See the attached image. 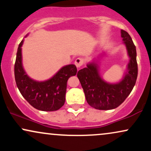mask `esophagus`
I'll use <instances>...</instances> for the list:
<instances>
[{"label": "esophagus", "instance_id": "1", "mask_svg": "<svg viewBox=\"0 0 151 151\" xmlns=\"http://www.w3.org/2000/svg\"><path fill=\"white\" fill-rule=\"evenodd\" d=\"M83 63H84V60L81 58H77V60H75V62H74V64H75L76 67H77V68L81 67V66H82Z\"/></svg>", "mask_w": 151, "mask_h": 151}]
</instances>
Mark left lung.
<instances>
[{"label":"left lung","mask_w":151,"mask_h":151,"mask_svg":"<svg viewBox=\"0 0 151 151\" xmlns=\"http://www.w3.org/2000/svg\"><path fill=\"white\" fill-rule=\"evenodd\" d=\"M121 36L127 50L129 62L120 80L108 82L101 76L99 60L104 56V52L99 55L97 59H93L87 63L86 67L77 72L86 101L91 107L99 110L117 108L128 97L136 84L138 76L136 46L127 32L121 30Z\"/></svg>","instance_id":"8db88e82"}]
</instances>
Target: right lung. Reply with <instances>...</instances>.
Listing matches in <instances>:
<instances>
[{
    "instance_id": "right-lung-1",
    "label": "right lung",
    "mask_w": 151,
    "mask_h": 151,
    "mask_svg": "<svg viewBox=\"0 0 151 151\" xmlns=\"http://www.w3.org/2000/svg\"><path fill=\"white\" fill-rule=\"evenodd\" d=\"M23 42L22 40L19 45L15 63V79L19 91L26 101L36 109L44 111L58 110L65 102L67 80L77 74V67L74 65H65L47 80H35L27 75L22 65Z\"/></svg>"
}]
</instances>
